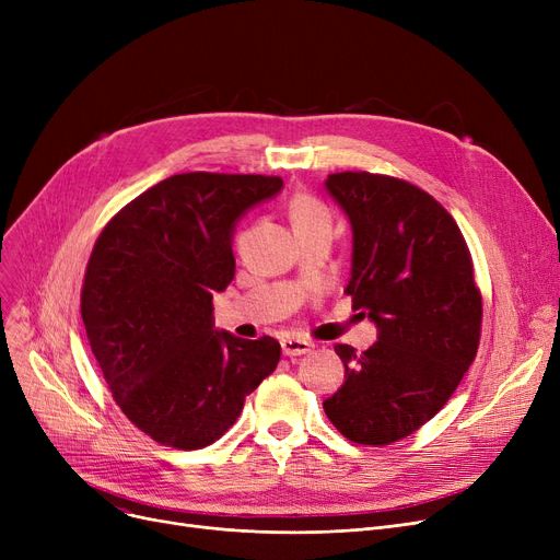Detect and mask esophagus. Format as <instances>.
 <instances>
[{"instance_id":"1","label":"esophagus","mask_w":560,"mask_h":560,"mask_svg":"<svg viewBox=\"0 0 560 560\" xmlns=\"http://www.w3.org/2000/svg\"><path fill=\"white\" fill-rule=\"evenodd\" d=\"M313 349V342L304 340V338H295V336H288L281 340V351L285 357H304Z\"/></svg>"}]
</instances>
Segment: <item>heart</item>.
Returning a JSON list of instances; mask_svg holds the SVG:
<instances>
[{
  "label": "heart",
  "instance_id": "obj_1",
  "mask_svg": "<svg viewBox=\"0 0 560 560\" xmlns=\"http://www.w3.org/2000/svg\"><path fill=\"white\" fill-rule=\"evenodd\" d=\"M288 213L295 229L313 226V224H325L329 222V213L325 206H322L315 197L311 195H295L288 203Z\"/></svg>",
  "mask_w": 560,
  "mask_h": 560
}]
</instances>
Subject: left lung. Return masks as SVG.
Here are the masks:
<instances>
[{"mask_svg": "<svg viewBox=\"0 0 560 560\" xmlns=\"http://www.w3.org/2000/svg\"><path fill=\"white\" fill-rule=\"evenodd\" d=\"M325 186L351 224L345 292L378 336L363 354L336 345L345 384L322 406L351 443L390 445L447 404L477 357L472 256L454 218L413 184L338 172Z\"/></svg>", "mask_w": 560, "mask_h": 560, "instance_id": "1", "label": "left lung"}]
</instances>
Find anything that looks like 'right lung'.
Returning a JSON list of instances; mask_svg holds the SVG:
<instances>
[{"label":"right lung","mask_w":560,"mask_h":560,"mask_svg":"<svg viewBox=\"0 0 560 560\" xmlns=\"http://www.w3.org/2000/svg\"><path fill=\"white\" fill-rule=\"evenodd\" d=\"M281 188V176L174 174L100 233L81 290L85 336L115 404L161 445L215 443L279 363L275 338L215 329L213 295L235 272V224Z\"/></svg>","instance_id":"obj_1"}]
</instances>
